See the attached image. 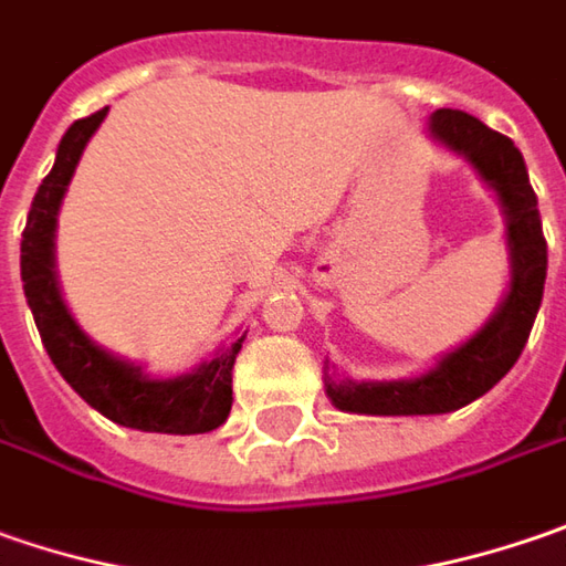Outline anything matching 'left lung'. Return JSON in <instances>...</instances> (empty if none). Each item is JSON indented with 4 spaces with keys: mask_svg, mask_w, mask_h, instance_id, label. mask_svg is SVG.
Masks as SVG:
<instances>
[{
    "mask_svg": "<svg viewBox=\"0 0 566 566\" xmlns=\"http://www.w3.org/2000/svg\"><path fill=\"white\" fill-rule=\"evenodd\" d=\"M428 136L472 164L481 184L494 189L506 221L510 284L504 301L472 338L447 352L430 370L408 380H352L335 377L326 364V396L352 415H447L481 399L526 348L535 313L542 307L548 247L542 237L538 199L528 186L520 148L481 119L462 111H437Z\"/></svg>",
    "mask_w": 566,
    "mask_h": 566,
    "instance_id": "obj_1",
    "label": "left lung"
}]
</instances>
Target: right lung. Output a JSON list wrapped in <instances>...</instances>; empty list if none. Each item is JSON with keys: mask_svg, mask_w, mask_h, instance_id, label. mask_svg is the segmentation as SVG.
<instances>
[{"mask_svg": "<svg viewBox=\"0 0 566 566\" xmlns=\"http://www.w3.org/2000/svg\"><path fill=\"white\" fill-rule=\"evenodd\" d=\"M107 107L75 119L60 148L56 164L38 186V196L28 211V224L21 234V282L24 297L34 313L40 338L50 360L56 364L62 380L69 382L87 406L97 408L123 428L148 430V433H209L221 428L231 415V370L243 348V335L231 345L218 348L214 357L202 360L196 370L158 380L148 377L142 364L123 360L101 348L87 335L72 310L65 307L56 279V218H60L65 189L82 160L91 136L101 129Z\"/></svg>", "mask_w": 566, "mask_h": 566, "instance_id": "obj_1", "label": "right lung"}]
</instances>
